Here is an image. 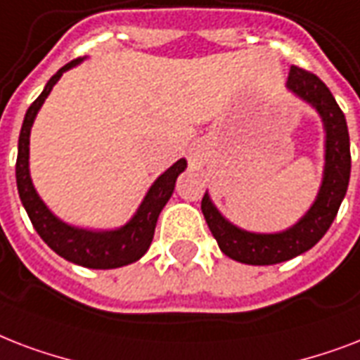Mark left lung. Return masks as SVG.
Here are the masks:
<instances>
[{"label":"left lung","instance_id":"obj_1","mask_svg":"<svg viewBox=\"0 0 360 360\" xmlns=\"http://www.w3.org/2000/svg\"><path fill=\"white\" fill-rule=\"evenodd\" d=\"M285 88L300 101L308 103L323 122L325 129V167L316 200L306 214L291 227L278 233H252L231 224L214 205L208 191L202 197L200 210L227 257L244 264H276L308 252L321 240L333 225L347 191L351 174L349 133L344 112L330 90L300 67H291Z\"/></svg>","mask_w":360,"mask_h":360}]
</instances>
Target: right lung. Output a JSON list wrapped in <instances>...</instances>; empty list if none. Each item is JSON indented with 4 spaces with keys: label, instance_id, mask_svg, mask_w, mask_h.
<instances>
[{
    "label": "right lung",
    "instance_id": "add662e5",
    "mask_svg": "<svg viewBox=\"0 0 360 360\" xmlns=\"http://www.w3.org/2000/svg\"><path fill=\"white\" fill-rule=\"evenodd\" d=\"M84 58L73 60L67 63L46 82L43 94L32 103L27 108L22 124L20 136H18V158H16V188L27 216L32 219L33 227L39 236L49 244L50 250H54L60 257L67 259L75 264L86 266V269H118L139 261L148 252L152 238H154L155 224L160 218L163 206L171 199L174 191V184L180 172L186 171L188 161L178 160L172 167H169L161 176H158L150 189L144 195V199L139 205L133 218L118 229H82L75 225L65 224L63 219L56 216L44 200L39 197L37 189L33 186L30 176V135H32L33 122L37 118V112L43 107L44 99L49 97L56 82L61 79V75L80 65Z\"/></svg>",
    "mask_w": 360,
    "mask_h": 360
}]
</instances>
